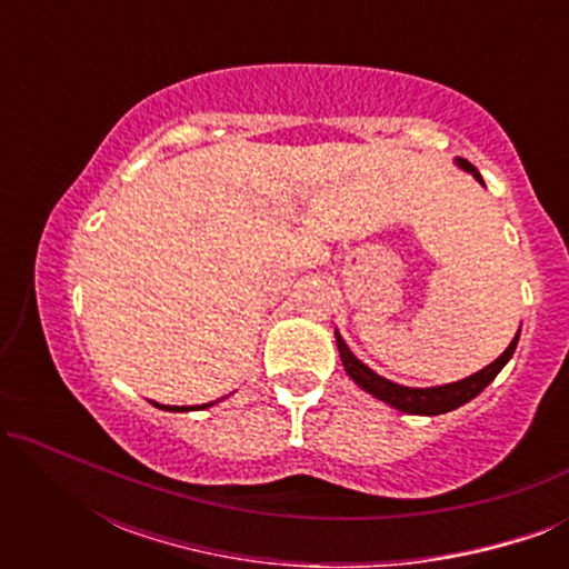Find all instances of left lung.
<instances>
[{
  "mask_svg": "<svg viewBox=\"0 0 569 569\" xmlns=\"http://www.w3.org/2000/svg\"><path fill=\"white\" fill-rule=\"evenodd\" d=\"M458 166H461L463 170H469V173L477 178L479 183H485L481 181L479 170L473 168L469 160L458 158ZM518 337H520V331H518ZM518 337L512 339L510 347L505 349V352L497 357L492 365H487L485 370L473 372V376L458 380V383H448V386H438V388H407V386L391 383V380L380 378L378 372H372L368 365H362L352 352H349V347L345 345V339L339 337V331H337V347H339L341 362H345L347 376L352 378L355 383L362 388V391H368L376 396V399L386 401L388 407L407 411V415H430L432 417V415H446V411L463 407L466 401H471L473 396H479L481 391H485V388L497 378V372L508 365L512 352H516Z\"/></svg>",
  "mask_w": 569,
  "mask_h": 569,
  "instance_id": "8db88e82",
  "label": "left lung"
}]
</instances>
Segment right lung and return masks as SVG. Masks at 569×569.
<instances>
[{"instance_id":"obj_1","label":"right lung","mask_w":569,"mask_h":569,"mask_svg":"<svg viewBox=\"0 0 569 569\" xmlns=\"http://www.w3.org/2000/svg\"><path fill=\"white\" fill-rule=\"evenodd\" d=\"M154 407H160V403H154ZM207 407H212V403H204V407H199V409H207ZM160 409H170V407H160ZM176 411H181V409H186V407H181V409H178V407H173Z\"/></svg>"}]
</instances>
